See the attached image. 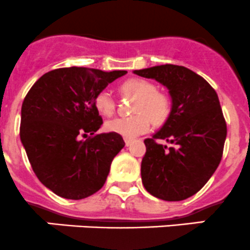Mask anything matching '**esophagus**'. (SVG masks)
I'll return each mask as SVG.
<instances>
[{"mask_svg": "<svg viewBox=\"0 0 250 250\" xmlns=\"http://www.w3.org/2000/svg\"><path fill=\"white\" fill-rule=\"evenodd\" d=\"M131 143H132V140H131V138H125V146H126V147H128Z\"/></svg>", "mask_w": 250, "mask_h": 250, "instance_id": "1", "label": "esophagus"}]
</instances>
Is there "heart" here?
I'll return each mask as SVG.
<instances>
[{"label":"heart","instance_id":"obj_1","mask_svg":"<svg viewBox=\"0 0 250 250\" xmlns=\"http://www.w3.org/2000/svg\"><path fill=\"white\" fill-rule=\"evenodd\" d=\"M124 95L137 98L133 113L137 115L131 118H117L105 123L108 132L118 133L125 138H135L146 133L154 124H163L169 118L171 110L170 100L162 92L155 91V86L149 81L140 78H132L119 86ZM95 108L101 115L110 117L115 110L113 97L107 91H102L95 97Z\"/></svg>","mask_w":250,"mask_h":250}]
</instances>
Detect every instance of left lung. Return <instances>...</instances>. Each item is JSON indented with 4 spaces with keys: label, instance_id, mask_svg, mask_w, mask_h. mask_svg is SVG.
<instances>
[{
    "label": "left lung",
    "instance_id": "8db88e82",
    "mask_svg": "<svg viewBox=\"0 0 250 250\" xmlns=\"http://www.w3.org/2000/svg\"><path fill=\"white\" fill-rule=\"evenodd\" d=\"M169 90L170 115L159 131L146 138L141 164L147 192L163 201H184L196 194L220 164L227 127L219 97L208 81L181 65L165 64L133 70ZM158 139L171 143L160 145Z\"/></svg>",
    "mask_w": 250,
    "mask_h": 250
}]
</instances>
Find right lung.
Wrapping results in <instances>:
<instances>
[{"label":"right lung","mask_w":250,"mask_h":250,"mask_svg":"<svg viewBox=\"0 0 250 250\" xmlns=\"http://www.w3.org/2000/svg\"><path fill=\"white\" fill-rule=\"evenodd\" d=\"M126 70L54 69L33 85L21 105V141L41 184L65 199L100 191L124 148L118 133L95 135L103 124L95 97Z\"/></svg>","instance_id":"add662e5"}]
</instances>
